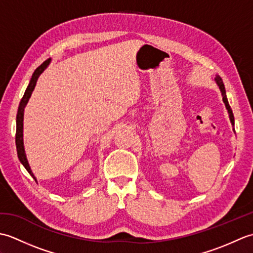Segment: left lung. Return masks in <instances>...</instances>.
Here are the masks:
<instances>
[{
	"label": "left lung",
	"instance_id": "8db88e82",
	"mask_svg": "<svg viewBox=\"0 0 253 253\" xmlns=\"http://www.w3.org/2000/svg\"><path fill=\"white\" fill-rule=\"evenodd\" d=\"M215 82H216L217 85L219 87V89H221V92H222V95H223V101H224L225 106H226V109H227V111H228V114H229L230 123H232L233 125H234V124H235L234 114H233V111H232V109H230V106H229V104H228L227 96H226V91H225V87H224V83H223V80H222V78L219 77V76H216V77H215Z\"/></svg>",
	"mask_w": 253,
	"mask_h": 253
}]
</instances>
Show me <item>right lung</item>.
Returning <instances> with one entry per match:
<instances>
[{
    "mask_svg": "<svg viewBox=\"0 0 253 253\" xmlns=\"http://www.w3.org/2000/svg\"><path fill=\"white\" fill-rule=\"evenodd\" d=\"M51 62L50 58H47L46 61H44L43 63L41 64V65L38 67L35 73L32 74V77L30 79V83L28 84V87H27L26 91H25V94L23 98L20 100V103L18 106V112H17V116H16V138H15V141H16V148H17V155H18V159L25 166V169L28 170V173L34 177V179L37 181L36 177L32 173V170L29 166L28 161H27L26 158V153H25V149H24V141H23V125H24V109L26 104L28 103V100L30 98V95L32 93V91H34L35 87H36V84H37V80L39 78V76L41 75V73L44 71L46 68V66L49 65Z\"/></svg>",
    "mask_w": 253,
    "mask_h": 253,
    "instance_id": "right-lung-1",
    "label": "right lung"
}]
</instances>
